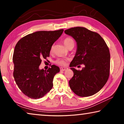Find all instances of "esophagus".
<instances>
[{
	"label": "esophagus",
	"mask_w": 124,
	"mask_h": 124,
	"mask_svg": "<svg viewBox=\"0 0 124 124\" xmlns=\"http://www.w3.org/2000/svg\"><path fill=\"white\" fill-rule=\"evenodd\" d=\"M67 68H66V67H61L60 68V70L61 71H64L67 70Z\"/></svg>",
	"instance_id": "34e87169"
}]
</instances>
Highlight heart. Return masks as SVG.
Instances as JSON below:
<instances>
[{
	"mask_svg": "<svg viewBox=\"0 0 124 124\" xmlns=\"http://www.w3.org/2000/svg\"><path fill=\"white\" fill-rule=\"evenodd\" d=\"M63 43L67 47L69 45L71 44H74V40H73L72 38L70 37H67L66 38H65L63 40ZM54 49V46H52L51 47V51H52ZM67 61V59H65V58H58L55 61V63L61 66H64L66 65Z\"/></svg>",
	"mask_w": 124,
	"mask_h": 124,
	"instance_id": "b5f03b06",
	"label": "heart"
}]
</instances>
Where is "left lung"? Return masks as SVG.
<instances>
[{"label":"left lung","instance_id":"8db88e82","mask_svg":"<svg viewBox=\"0 0 124 124\" xmlns=\"http://www.w3.org/2000/svg\"><path fill=\"white\" fill-rule=\"evenodd\" d=\"M77 43V50L70 64L74 75L69 81L70 89L80 97H88L98 92L106 84L110 73V52L104 40L98 33L84 27L67 29ZM80 64L81 71L73 68Z\"/></svg>","mask_w":124,"mask_h":124}]
</instances>
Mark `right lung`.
<instances>
[{"label":"right lung","instance_id":"1","mask_svg":"<svg viewBox=\"0 0 124 124\" xmlns=\"http://www.w3.org/2000/svg\"><path fill=\"white\" fill-rule=\"evenodd\" d=\"M63 31H38L26 35L16 44L12 57L13 76L19 89L28 97L41 98L52 88L59 67L52 65L44 70L39 67L42 59L49 57L52 45Z\"/></svg>","mask_w":124,"mask_h":124}]
</instances>
